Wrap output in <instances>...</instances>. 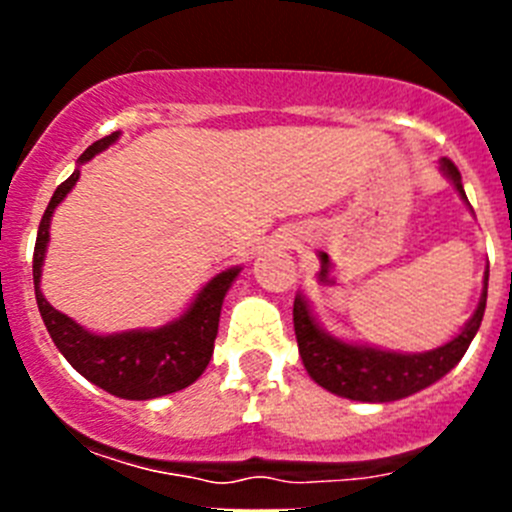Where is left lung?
<instances>
[{"label":"left lung","instance_id":"obj_1","mask_svg":"<svg viewBox=\"0 0 512 512\" xmlns=\"http://www.w3.org/2000/svg\"><path fill=\"white\" fill-rule=\"evenodd\" d=\"M441 171L449 176L461 200H467L454 161L441 158ZM487 279H490V269L485 271V289H482L477 310L469 323L461 328L459 336L433 351H423V354H400V351H384V348L359 346V343L333 338L320 328L305 295H297L292 318H295V336L302 364L320 387L338 397H346V400L392 402L415 395L438 382L443 374H449L459 364L461 356L467 354L469 343L477 336L482 318H485Z\"/></svg>","mask_w":512,"mask_h":512}]
</instances>
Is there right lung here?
<instances>
[{"label": "right lung", "instance_id": "right-lung-1", "mask_svg": "<svg viewBox=\"0 0 512 512\" xmlns=\"http://www.w3.org/2000/svg\"><path fill=\"white\" fill-rule=\"evenodd\" d=\"M117 140V133L97 140L79 156V164L92 161L97 153L110 148ZM79 182V169L53 192L51 202L45 207L43 220L38 228V241L33 253V282L35 300L43 315V323L51 333L56 348L66 356L81 377L102 387L110 395L122 400H153V397L171 395L200 379L210 364L212 348H215L217 323H220V307L230 284L241 274V266L220 271L212 277L192 305L171 323L153 330H122L112 336H97L92 330L81 328L69 315L58 312L40 292V271H43L45 248H48V228L56 207L63 197Z\"/></svg>", "mask_w": 512, "mask_h": 512}]
</instances>
